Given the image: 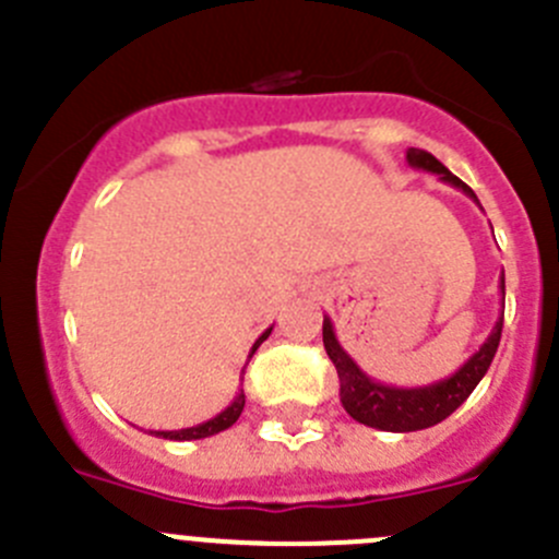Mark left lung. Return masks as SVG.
Wrapping results in <instances>:
<instances>
[{"instance_id": "obj_1", "label": "left lung", "mask_w": 559, "mask_h": 559, "mask_svg": "<svg viewBox=\"0 0 559 559\" xmlns=\"http://www.w3.org/2000/svg\"><path fill=\"white\" fill-rule=\"evenodd\" d=\"M406 162L412 164V167L428 169V173L439 175V180L455 186V189H461L466 197H472L477 203L475 191H472L464 180L455 178V175L450 173L439 158L430 156L428 151L408 147ZM499 294H502L504 305V274L499 276ZM502 316L504 312H499L497 323H493L486 343H483L453 376H448V379L442 381H433V384L428 386H390L370 379V376L350 359L348 350L340 345L332 321H329V316H323V348H326L329 359H332L334 368H337L340 401H343V408L356 419V423L368 425V428L390 430V433H408V430H423L436 423H442V419H448L450 414L475 392V386L480 384L486 370L491 368V359L499 348V337H502Z\"/></svg>"}]
</instances>
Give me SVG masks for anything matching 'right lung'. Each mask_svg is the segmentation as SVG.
Listing matches in <instances>:
<instances>
[{"label":"right lung","mask_w":559,"mask_h":559,"mask_svg":"<svg viewBox=\"0 0 559 559\" xmlns=\"http://www.w3.org/2000/svg\"><path fill=\"white\" fill-rule=\"evenodd\" d=\"M271 329H274V326H269L263 334H260L258 340H254L252 350H249V359H252L254 350L260 348V343H263V340L269 337ZM241 381H243V370H241ZM243 403H247V397H243V390H238L236 397H233L230 406H227L225 412L216 414V417L205 419V423H200V425H191V428H180V430H151V433L162 436V439H173V442H191V439H205V436H214V433H219V430L230 428V425L236 423L238 417H241Z\"/></svg>","instance_id":"obj_1"}]
</instances>
